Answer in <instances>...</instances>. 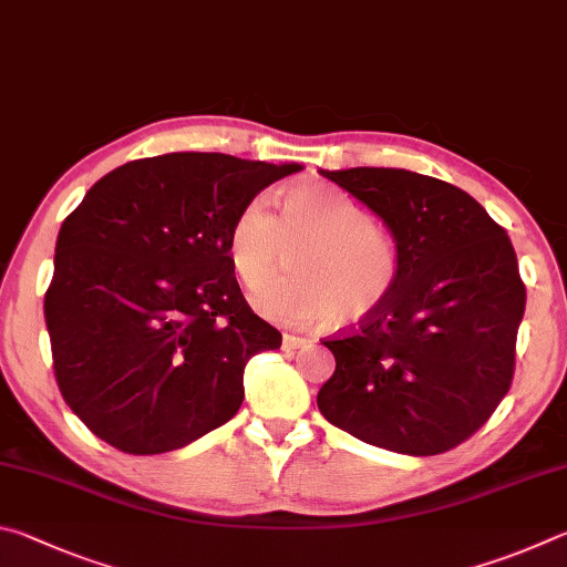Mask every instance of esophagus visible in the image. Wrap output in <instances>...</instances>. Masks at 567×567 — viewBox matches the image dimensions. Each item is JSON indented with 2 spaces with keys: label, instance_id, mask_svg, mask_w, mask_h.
<instances>
[{
  "label": "esophagus",
  "instance_id": "esophagus-1",
  "mask_svg": "<svg viewBox=\"0 0 567 567\" xmlns=\"http://www.w3.org/2000/svg\"><path fill=\"white\" fill-rule=\"evenodd\" d=\"M306 343H309V341L301 339V336H291V333H286V336H284V341H281L284 351H296V349H303Z\"/></svg>",
  "mask_w": 567,
  "mask_h": 567
}]
</instances>
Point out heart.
<instances>
[{
	"label": "heart",
	"mask_w": 567,
	"mask_h": 567,
	"mask_svg": "<svg viewBox=\"0 0 567 567\" xmlns=\"http://www.w3.org/2000/svg\"><path fill=\"white\" fill-rule=\"evenodd\" d=\"M296 249L291 276L266 284L254 306L281 323H355L379 313L399 286V246L365 208L329 186H293L274 216L261 198L241 206L228 228V258L248 286H261Z\"/></svg>",
	"instance_id": "obj_1"
}]
</instances>
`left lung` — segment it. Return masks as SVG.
Returning <instances> with one entry per match:
<instances>
[{
    "instance_id": "obj_1",
    "label": "left lung",
    "mask_w": 567,
    "mask_h": 567,
    "mask_svg": "<svg viewBox=\"0 0 567 567\" xmlns=\"http://www.w3.org/2000/svg\"><path fill=\"white\" fill-rule=\"evenodd\" d=\"M321 176L389 226L401 276L379 313L323 341L336 371L319 411L385 451H451L491 419L513 381L525 286L511 238L441 178L375 166Z\"/></svg>"
}]
</instances>
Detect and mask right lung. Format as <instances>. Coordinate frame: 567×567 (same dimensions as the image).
Masks as SVG:
<instances>
[{"label":"right lung","mask_w":567,"mask_h":567,"mask_svg":"<svg viewBox=\"0 0 567 567\" xmlns=\"http://www.w3.org/2000/svg\"><path fill=\"white\" fill-rule=\"evenodd\" d=\"M301 164L178 152L109 172L64 218L44 296L54 375L89 431L132 455L231 421L244 369L281 333L228 258L241 206Z\"/></svg>","instance_id":"add662e5"}]
</instances>
